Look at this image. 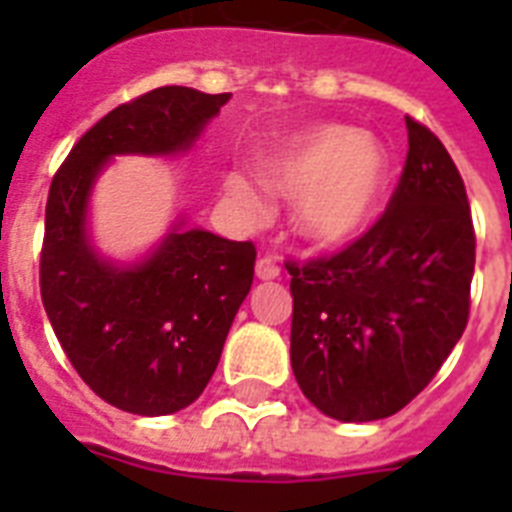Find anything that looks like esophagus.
<instances>
[{"label": "esophagus", "mask_w": 512, "mask_h": 512, "mask_svg": "<svg viewBox=\"0 0 512 512\" xmlns=\"http://www.w3.org/2000/svg\"><path fill=\"white\" fill-rule=\"evenodd\" d=\"M255 273L260 281H273L281 276V268L276 265V260H273V257H260L255 265Z\"/></svg>", "instance_id": "esophagus-1"}]
</instances>
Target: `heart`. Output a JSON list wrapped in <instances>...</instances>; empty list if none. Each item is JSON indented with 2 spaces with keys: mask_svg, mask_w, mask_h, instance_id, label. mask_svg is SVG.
<instances>
[{
  "mask_svg": "<svg viewBox=\"0 0 512 512\" xmlns=\"http://www.w3.org/2000/svg\"><path fill=\"white\" fill-rule=\"evenodd\" d=\"M390 159L380 140L348 124H319L273 146L260 159L263 183L295 201V228L316 247L358 239L377 215L388 185ZM225 193L249 215L265 199L247 175L228 172Z\"/></svg>",
  "mask_w": 512,
  "mask_h": 512,
  "instance_id": "b5f03b06",
  "label": "heart"
}]
</instances>
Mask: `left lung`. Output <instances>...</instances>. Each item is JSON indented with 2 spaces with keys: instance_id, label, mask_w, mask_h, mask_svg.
Listing matches in <instances>:
<instances>
[{
  "instance_id": "1",
  "label": "left lung",
  "mask_w": 512,
  "mask_h": 512,
  "mask_svg": "<svg viewBox=\"0 0 512 512\" xmlns=\"http://www.w3.org/2000/svg\"><path fill=\"white\" fill-rule=\"evenodd\" d=\"M385 215L329 260L289 263L292 372L319 412L382 420L428 385L465 332L476 233L444 143L406 116Z\"/></svg>"
}]
</instances>
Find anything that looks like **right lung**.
Here are the masks:
<instances>
[{
	"mask_svg": "<svg viewBox=\"0 0 512 512\" xmlns=\"http://www.w3.org/2000/svg\"><path fill=\"white\" fill-rule=\"evenodd\" d=\"M231 92L159 87L100 119L52 177L39 265L55 337L87 385L116 409L162 417L185 409L215 374L233 316L255 276V244L188 228L185 215L148 255L103 257L90 196L114 156L191 151Z\"/></svg>",
	"mask_w": 512,
	"mask_h": 512,
	"instance_id": "obj_1",
	"label": "right lung"
}]
</instances>
